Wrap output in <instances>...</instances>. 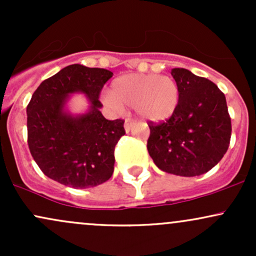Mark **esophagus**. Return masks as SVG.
Listing matches in <instances>:
<instances>
[{
  "label": "esophagus",
  "instance_id": "34e87169",
  "mask_svg": "<svg viewBox=\"0 0 256 256\" xmlns=\"http://www.w3.org/2000/svg\"><path fill=\"white\" fill-rule=\"evenodd\" d=\"M132 125H134V120H132V119H126L125 120V131L126 132H128V131H130L131 130V128H132Z\"/></svg>",
  "mask_w": 256,
  "mask_h": 256
}]
</instances>
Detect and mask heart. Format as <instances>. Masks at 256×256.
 Instances as JSON below:
<instances>
[{
	"instance_id": "b5f03b06",
	"label": "heart",
	"mask_w": 256,
	"mask_h": 256,
	"mask_svg": "<svg viewBox=\"0 0 256 256\" xmlns=\"http://www.w3.org/2000/svg\"><path fill=\"white\" fill-rule=\"evenodd\" d=\"M104 102L116 110L122 106L134 108L142 118L161 122L174 113L179 104V88L166 76L131 73L120 76L112 83Z\"/></svg>"
}]
</instances>
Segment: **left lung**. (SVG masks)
Returning a JSON list of instances; mask_svg holds the SVG:
<instances>
[{
	"instance_id": "left-lung-1",
	"label": "left lung",
	"mask_w": 256,
	"mask_h": 256,
	"mask_svg": "<svg viewBox=\"0 0 256 256\" xmlns=\"http://www.w3.org/2000/svg\"><path fill=\"white\" fill-rule=\"evenodd\" d=\"M179 104L165 122H149L146 148L154 164L167 173L195 177L222 160L231 138V118L224 94L210 79L173 68Z\"/></svg>"
}]
</instances>
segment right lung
<instances>
[{"label": "right lung", "mask_w": 256, "mask_h": 256, "mask_svg": "<svg viewBox=\"0 0 256 256\" xmlns=\"http://www.w3.org/2000/svg\"><path fill=\"white\" fill-rule=\"evenodd\" d=\"M113 73L70 64L40 83L28 108V144L46 177L74 189L96 186L112 177L114 149L125 134L122 119L107 120L100 94ZM83 92L90 100L86 114L63 112L66 96Z\"/></svg>", "instance_id": "right-lung-1"}]
</instances>
